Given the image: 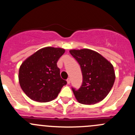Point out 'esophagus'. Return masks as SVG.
Segmentation results:
<instances>
[{
    "label": "esophagus",
    "instance_id": "esophagus-1",
    "mask_svg": "<svg viewBox=\"0 0 135 135\" xmlns=\"http://www.w3.org/2000/svg\"><path fill=\"white\" fill-rule=\"evenodd\" d=\"M66 81H67V84H70V78H68L67 80H66Z\"/></svg>",
    "mask_w": 135,
    "mask_h": 135
}]
</instances>
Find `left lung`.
<instances>
[{
	"mask_svg": "<svg viewBox=\"0 0 135 135\" xmlns=\"http://www.w3.org/2000/svg\"><path fill=\"white\" fill-rule=\"evenodd\" d=\"M70 53L80 65L83 82L78 90L72 88L76 100L83 104L103 100L111 90L115 76L111 62L89 49L71 50Z\"/></svg>",
	"mask_w": 135,
	"mask_h": 135,
	"instance_id": "left-lung-1",
	"label": "left lung"
}]
</instances>
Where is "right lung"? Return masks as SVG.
Segmentation results:
<instances>
[{
    "label": "right lung",
    "instance_id": "1",
    "mask_svg": "<svg viewBox=\"0 0 135 135\" xmlns=\"http://www.w3.org/2000/svg\"><path fill=\"white\" fill-rule=\"evenodd\" d=\"M60 47H46L38 50L21 64L19 82L32 100L46 103L55 99L66 81L60 76L57 62L65 53Z\"/></svg>",
    "mask_w": 135,
    "mask_h": 135
}]
</instances>
